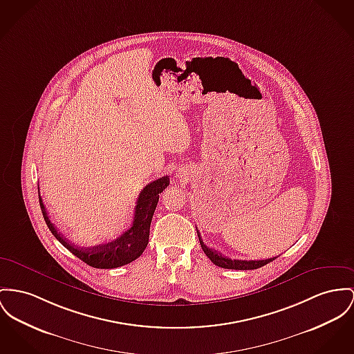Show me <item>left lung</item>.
<instances>
[{
    "label": "left lung",
    "instance_id": "1",
    "mask_svg": "<svg viewBox=\"0 0 354 354\" xmlns=\"http://www.w3.org/2000/svg\"><path fill=\"white\" fill-rule=\"evenodd\" d=\"M197 235H198V240H200V244H201V248L203 251L205 252V255L212 260L213 264L218 266V267H223V268H230V270H255V268H259L266 266L267 263L272 261V260L277 259L275 258H270V259L263 260H237V259H230L227 257H223L220 252L214 251L212 248L207 247L200 236V232L197 231Z\"/></svg>",
    "mask_w": 354,
    "mask_h": 354
}]
</instances>
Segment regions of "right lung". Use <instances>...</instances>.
<instances>
[{
  "label": "right lung",
  "mask_w": 354,
  "mask_h": 354,
  "mask_svg": "<svg viewBox=\"0 0 354 354\" xmlns=\"http://www.w3.org/2000/svg\"><path fill=\"white\" fill-rule=\"evenodd\" d=\"M166 187H169L167 177H161L147 184L145 188L142 189L137 198L133 224L130 225V228L113 241L94 245V247H87V248L75 247L70 241L63 239L56 231L55 225L50 223L46 207L43 204V200L40 197V193H39V201H40L41 212L49 231L68 251H71L76 258L83 260L84 263H87L88 266L95 268H117L140 258L142 252L145 251L149 243L151 218L156 211V207L158 204L160 194L165 190Z\"/></svg>",
  "instance_id": "add662e5"
}]
</instances>
